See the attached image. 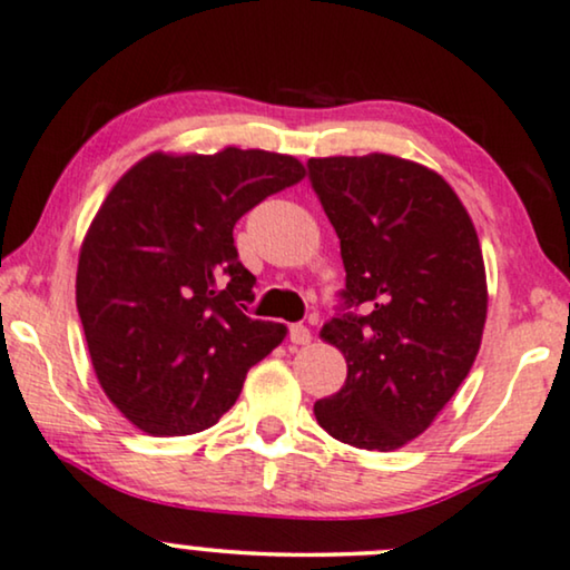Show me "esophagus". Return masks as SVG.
<instances>
[{
	"mask_svg": "<svg viewBox=\"0 0 570 570\" xmlns=\"http://www.w3.org/2000/svg\"><path fill=\"white\" fill-rule=\"evenodd\" d=\"M289 338H292V344H309L313 334H309V328L302 326V323H294V326L289 328Z\"/></svg>",
	"mask_w": 570,
	"mask_h": 570,
	"instance_id": "obj_1",
	"label": "esophagus"
}]
</instances>
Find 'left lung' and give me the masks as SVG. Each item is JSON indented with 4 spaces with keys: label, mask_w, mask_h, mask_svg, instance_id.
I'll return each instance as SVG.
<instances>
[{
    "label": "left lung",
    "mask_w": 570,
    "mask_h": 570,
    "mask_svg": "<svg viewBox=\"0 0 570 570\" xmlns=\"http://www.w3.org/2000/svg\"><path fill=\"white\" fill-rule=\"evenodd\" d=\"M309 181L342 244L347 307L321 328L347 381L315 402L338 442L392 452L421 436L463 384L487 323L473 220L439 173L394 155L313 157Z\"/></svg>",
    "instance_id": "left-lung-1"
}]
</instances>
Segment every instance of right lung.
<instances>
[{
    "mask_svg": "<svg viewBox=\"0 0 570 570\" xmlns=\"http://www.w3.org/2000/svg\"><path fill=\"white\" fill-rule=\"evenodd\" d=\"M302 178L297 157L265 149L153 153L107 194L78 255L76 307L99 386L134 426H215L252 365L284 342V323L242 313L255 276L234 226Z\"/></svg>",
    "mask_w": 570,
    "mask_h": 570,
    "instance_id": "right-lung-1",
    "label": "right lung"
}]
</instances>
